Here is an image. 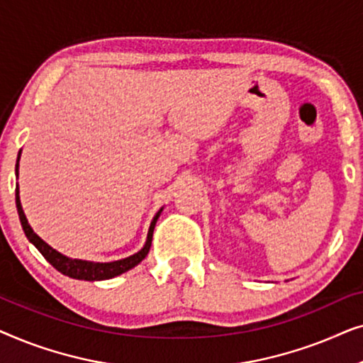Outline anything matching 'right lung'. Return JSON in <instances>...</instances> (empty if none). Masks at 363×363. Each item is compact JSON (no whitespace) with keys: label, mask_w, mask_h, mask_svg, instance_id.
Returning a JSON list of instances; mask_svg holds the SVG:
<instances>
[{"label":"right lung","mask_w":363,"mask_h":363,"mask_svg":"<svg viewBox=\"0 0 363 363\" xmlns=\"http://www.w3.org/2000/svg\"><path fill=\"white\" fill-rule=\"evenodd\" d=\"M19 155H21V152H19ZM19 155H18V162H19ZM16 175H18V163H16ZM16 208H18L19 221H21V226L24 230V235H26L28 240L38 247V251L41 252L44 257H46V261H49V264H52L59 272H62L64 276L72 277V279H84V281L112 279V277L121 276L122 272H127L128 269H132V267H135L142 259H145V256L148 255V251H150V246H152L153 228H155V223L163 210V208H160V211L157 213L155 218H153L150 230H148V235H147L145 246H143L140 251L135 252V255L125 257V259H118V261H112V262H92V261L72 259V257L61 255L59 251L52 250L48 242H44L41 238H39L36 233L33 231V228L29 226L26 215H24V211H23L21 201H19L18 188H16Z\"/></svg>","instance_id":"add662e5"}]
</instances>
